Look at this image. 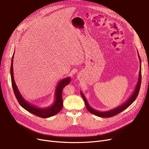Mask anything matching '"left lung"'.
I'll list each match as a JSON object with an SVG mask.
<instances>
[{
  "label": "left lung",
  "instance_id": "1",
  "mask_svg": "<svg viewBox=\"0 0 149 149\" xmlns=\"http://www.w3.org/2000/svg\"><path fill=\"white\" fill-rule=\"evenodd\" d=\"M138 57H139V61H140V69H139V73L138 81L136 86L133 94L130 95V97L128 99V100L125 102H124V103H122L121 105H120L118 107H116L114 109H110V110L107 111H97V110H96V109H94L93 108H92L89 105V103H88V101H87V100L85 97V96L84 95L83 93L81 91L80 92V94H81L82 98L83 99L84 101H85L86 107L88 110L91 113H92L94 115H96L97 116H99V117H100V118H110V117H112V116H114L116 114L120 113V112L123 111L124 110H125V109H127L136 100V99L137 96L139 94V92L141 83V60L140 56H139L138 53Z\"/></svg>",
  "mask_w": 149,
  "mask_h": 149
}]
</instances>
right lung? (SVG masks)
<instances>
[{"label": "right lung", "instance_id": "obj_1", "mask_svg": "<svg viewBox=\"0 0 149 149\" xmlns=\"http://www.w3.org/2000/svg\"><path fill=\"white\" fill-rule=\"evenodd\" d=\"M14 55L15 52L13 55L11 60V64L10 69L11 79L13 89L16 97L20 105L25 109H26L29 112L42 118H47L55 115L57 113H58L63 108L62 91L64 86H66L70 83V77H67V78H64L61 80L59 83L58 84L55 92V100L53 104L50 107L47 108H39L35 107V105H33L31 103H30L29 102L25 100L23 98V97L21 94L20 92L19 91V89L16 86V84L14 80L13 69V61Z\"/></svg>", "mask_w": 149, "mask_h": 149}]
</instances>
